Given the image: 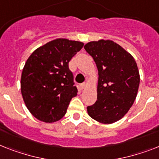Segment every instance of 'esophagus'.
Segmentation results:
<instances>
[{
	"mask_svg": "<svg viewBox=\"0 0 159 159\" xmlns=\"http://www.w3.org/2000/svg\"><path fill=\"white\" fill-rule=\"evenodd\" d=\"M80 86V89H85V88H86V86H87V84L84 82V83H83V84H81Z\"/></svg>",
	"mask_w": 159,
	"mask_h": 159,
	"instance_id": "34e87169",
	"label": "esophagus"
}]
</instances>
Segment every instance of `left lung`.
Masks as SVG:
<instances>
[{
	"label": "left lung",
	"instance_id": "obj_1",
	"mask_svg": "<svg viewBox=\"0 0 159 159\" xmlns=\"http://www.w3.org/2000/svg\"><path fill=\"white\" fill-rule=\"evenodd\" d=\"M84 49L98 70L97 102L89 115L102 124H113L127 114L137 95L140 75L132 55L111 40L89 42Z\"/></svg>",
	"mask_w": 159,
	"mask_h": 159
}]
</instances>
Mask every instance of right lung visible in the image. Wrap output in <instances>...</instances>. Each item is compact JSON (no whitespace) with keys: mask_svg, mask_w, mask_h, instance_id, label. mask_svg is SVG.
Segmentation results:
<instances>
[{"mask_svg":"<svg viewBox=\"0 0 159 159\" xmlns=\"http://www.w3.org/2000/svg\"><path fill=\"white\" fill-rule=\"evenodd\" d=\"M84 43L57 39L35 49L28 57L21 77L23 101L31 115L52 123L66 113L70 100L77 95L69 61Z\"/></svg>","mask_w":159,"mask_h":159,"instance_id":"right-lung-1","label":"right lung"}]
</instances>
